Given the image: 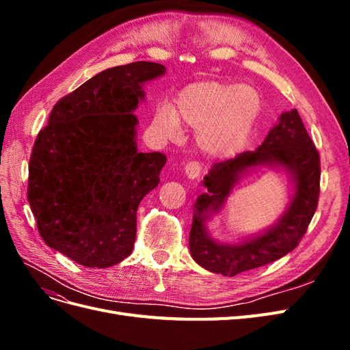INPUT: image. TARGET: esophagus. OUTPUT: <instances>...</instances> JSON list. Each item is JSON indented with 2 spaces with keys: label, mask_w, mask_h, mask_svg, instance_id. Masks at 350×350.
Here are the masks:
<instances>
[{
  "label": "esophagus",
  "mask_w": 350,
  "mask_h": 350,
  "mask_svg": "<svg viewBox=\"0 0 350 350\" xmlns=\"http://www.w3.org/2000/svg\"><path fill=\"white\" fill-rule=\"evenodd\" d=\"M185 171V175L189 178V179H196L201 175V172H203V165H201L200 162L197 161H193V162H188L184 167Z\"/></svg>",
  "instance_id": "34e87169"
}]
</instances>
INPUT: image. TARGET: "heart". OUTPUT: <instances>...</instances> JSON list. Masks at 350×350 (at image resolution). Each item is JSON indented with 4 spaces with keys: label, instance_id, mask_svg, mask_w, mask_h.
I'll list each match as a JSON object with an SVG mask.
<instances>
[{
    "label": "heart",
    "instance_id": "heart-1",
    "mask_svg": "<svg viewBox=\"0 0 350 350\" xmlns=\"http://www.w3.org/2000/svg\"><path fill=\"white\" fill-rule=\"evenodd\" d=\"M175 111L169 105L157 109L154 126L166 139L183 133L181 118L198 129L197 143L208 156L228 157L245 144L261 108L258 92L237 83L204 81L178 94Z\"/></svg>",
    "mask_w": 350,
    "mask_h": 350
}]
</instances>
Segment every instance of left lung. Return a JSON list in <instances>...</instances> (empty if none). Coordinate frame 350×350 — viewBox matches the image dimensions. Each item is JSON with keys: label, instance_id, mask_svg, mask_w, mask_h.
I'll use <instances>...</instances> for the list:
<instances>
[{"label": "left lung", "instance_id": "left-lung-1", "mask_svg": "<svg viewBox=\"0 0 350 350\" xmlns=\"http://www.w3.org/2000/svg\"><path fill=\"white\" fill-rule=\"evenodd\" d=\"M282 165L294 175L297 193L280 225L266 234L241 246H224L205 232L204 219L208 211L223 205L231 187L242 172L254 165ZM320 153L296 109L280 115V121L256 150L217 162L204 176L206 193L196 201V215L189 232V251L201 267L224 276L266 266L299 245L320 197Z\"/></svg>", "mask_w": 350, "mask_h": 350}]
</instances>
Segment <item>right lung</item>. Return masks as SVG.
Wrapping results in <instances>:
<instances>
[{"label":"right lung","instance_id":"right-lung-1","mask_svg":"<svg viewBox=\"0 0 350 350\" xmlns=\"http://www.w3.org/2000/svg\"><path fill=\"white\" fill-rule=\"evenodd\" d=\"M157 62L105 70L61 98L29 162L27 200L48 247L86 267L105 269L131 254L137 208L161 181L166 156L139 153L142 84L162 76Z\"/></svg>","mask_w":350,"mask_h":350}]
</instances>
